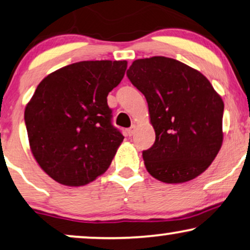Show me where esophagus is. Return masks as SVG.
I'll list each match as a JSON object with an SVG mask.
<instances>
[{"mask_svg":"<svg viewBox=\"0 0 250 250\" xmlns=\"http://www.w3.org/2000/svg\"><path fill=\"white\" fill-rule=\"evenodd\" d=\"M135 129H137V126H135V125H132L131 127H129V128L127 129V134L129 135V137H132V135L134 134Z\"/></svg>","mask_w":250,"mask_h":250,"instance_id":"34e87169","label":"esophagus"}]
</instances>
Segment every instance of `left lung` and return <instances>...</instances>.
Returning <instances> with one entry per match:
<instances>
[{
	"label": "left lung",
	"mask_w": 250,
	"mask_h": 250,
	"mask_svg": "<svg viewBox=\"0 0 250 250\" xmlns=\"http://www.w3.org/2000/svg\"><path fill=\"white\" fill-rule=\"evenodd\" d=\"M126 74L147 100L156 134L142 151L148 172L167 184L200 176L223 144L222 97L202 73L173 58L137 60Z\"/></svg>",
	"instance_id": "8db88e82"
}]
</instances>
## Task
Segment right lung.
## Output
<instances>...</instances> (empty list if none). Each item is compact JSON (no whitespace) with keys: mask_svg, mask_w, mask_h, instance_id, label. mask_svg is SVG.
I'll return each instance as SVG.
<instances>
[{"mask_svg":"<svg viewBox=\"0 0 250 250\" xmlns=\"http://www.w3.org/2000/svg\"><path fill=\"white\" fill-rule=\"evenodd\" d=\"M126 67V61L78 62L39 83L24 118L32 154L55 181L83 186L108 170L124 137L106 96Z\"/></svg>","mask_w":250,"mask_h":250,"instance_id":"1","label":"right lung"}]
</instances>
